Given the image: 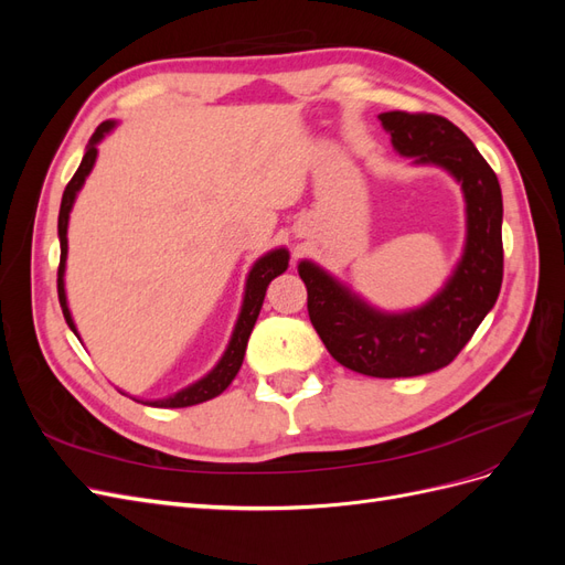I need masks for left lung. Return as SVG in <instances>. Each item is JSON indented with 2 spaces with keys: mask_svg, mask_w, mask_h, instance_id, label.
Wrapping results in <instances>:
<instances>
[{
  "mask_svg": "<svg viewBox=\"0 0 565 565\" xmlns=\"http://www.w3.org/2000/svg\"><path fill=\"white\" fill-rule=\"evenodd\" d=\"M391 143L438 164L461 183L467 247L448 285L422 309L380 313L311 262L299 264L309 318L337 363L367 377H417L450 365L498 301L504 273L502 191L492 167L450 119L431 113L380 115Z\"/></svg>",
  "mask_w": 565,
  "mask_h": 565,
  "instance_id": "1",
  "label": "left lung"
}]
</instances>
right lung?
<instances>
[{
  "mask_svg": "<svg viewBox=\"0 0 565 565\" xmlns=\"http://www.w3.org/2000/svg\"><path fill=\"white\" fill-rule=\"evenodd\" d=\"M115 127V122H100L92 136V141L87 146V152H84V158L77 167L75 177L71 179V183L65 185L63 191V200H61V212H58V237H61V264H58V301H61V309H63V316H65V322L67 328H71L75 334V322L71 318V311H67V301H65V287H63V273H65V256H67V216H71V210H73V202H75V195L82 188L84 179L89 177L92 167L96 162V143L104 139V136ZM287 262H289V254L287 249H273L268 252L266 256H262L259 262H256L249 270V278H247V287H245V301H243V311H241V318H237L235 322V330H233V337H231V344L224 353V358H221L218 365L207 374V377H202L200 382H195L193 386H188L179 393H174V396H169L164 401H150L148 405H156V407H188V405H198V403H204L210 401L214 396H218V393H224L226 386L235 380L237 370H241L243 365V358H245V349H247V339L252 334V328L256 318H259V311H262V303H264V297H266V287L273 278H278L280 273H285L287 268Z\"/></svg>",
  "mask_w": 565,
  "mask_h": 565,
  "instance_id": "right-lung-1",
  "label": "right lung"
}]
</instances>
